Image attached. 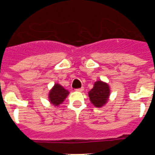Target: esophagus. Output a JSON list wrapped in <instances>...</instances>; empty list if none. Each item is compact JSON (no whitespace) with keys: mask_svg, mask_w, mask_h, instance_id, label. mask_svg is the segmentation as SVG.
Returning <instances> with one entry per match:
<instances>
[{"mask_svg":"<svg viewBox=\"0 0 155 155\" xmlns=\"http://www.w3.org/2000/svg\"><path fill=\"white\" fill-rule=\"evenodd\" d=\"M83 90H84V87H80V88H77V89H76V91H79V92L82 91H83Z\"/></svg>","mask_w":155,"mask_h":155,"instance_id":"obj_1","label":"esophagus"}]
</instances>
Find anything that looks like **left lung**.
<instances>
[{"label":"left lung","instance_id":"1","mask_svg":"<svg viewBox=\"0 0 155 155\" xmlns=\"http://www.w3.org/2000/svg\"><path fill=\"white\" fill-rule=\"evenodd\" d=\"M110 89L107 83L99 80L94 84V87L88 92L90 101L94 107L100 108L108 102Z\"/></svg>","mask_w":155,"mask_h":155}]
</instances>
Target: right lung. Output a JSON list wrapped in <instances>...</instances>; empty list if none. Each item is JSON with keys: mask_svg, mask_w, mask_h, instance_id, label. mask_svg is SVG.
Masks as SVG:
<instances>
[{"mask_svg": "<svg viewBox=\"0 0 155 155\" xmlns=\"http://www.w3.org/2000/svg\"><path fill=\"white\" fill-rule=\"evenodd\" d=\"M69 94L68 90L59 84H54L48 94V100L50 103L54 107H58L64 102Z\"/></svg>", "mask_w": 155, "mask_h": 155, "instance_id": "add662e5", "label": "right lung"}]
</instances>
